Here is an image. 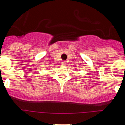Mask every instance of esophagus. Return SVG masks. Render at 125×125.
Returning <instances> with one entry per match:
<instances>
[{
  "label": "esophagus",
  "instance_id": "1",
  "mask_svg": "<svg viewBox=\"0 0 125 125\" xmlns=\"http://www.w3.org/2000/svg\"><path fill=\"white\" fill-rule=\"evenodd\" d=\"M61 62H62V65H66V62L65 61H62Z\"/></svg>",
  "mask_w": 125,
  "mask_h": 125
}]
</instances>
